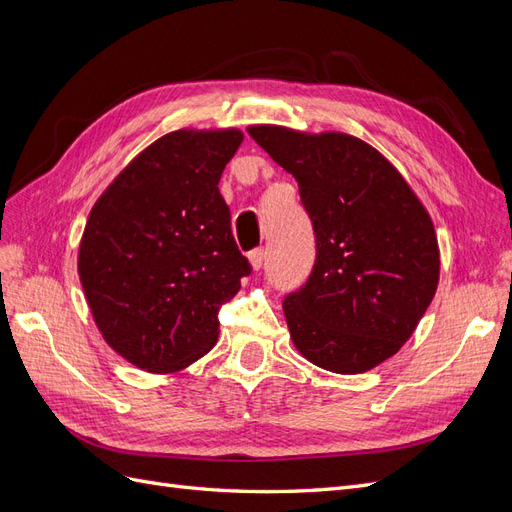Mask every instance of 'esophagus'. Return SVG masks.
Here are the masks:
<instances>
[{
    "instance_id": "obj_1",
    "label": "esophagus",
    "mask_w": 512,
    "mask_h": 512,
    "mask_svg": "<svg viewBox=\"0 0 512 512\" xmlns=\"http://www.w3.org/2000/svg\"><path fill=\"white\" fill-rule=\"evenodd\" d=\"M265 256H267V252H265V247H256V250H252L250 252V262H252V267L258 271L262 265H265Z\"/></svg>"
}]
</instances>
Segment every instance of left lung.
I'll use <instances>...</instances> for the list:
<instances>
[{"mask_svg":"<svg viewBox=\"0 0 512 512\" xmlns=\"http://www.w3.org/2000/svg\"><path fill=\"white\" fill-rule=\"evenodd\" d=\"M247 132L297 179L314 226V269L284 297L294 346L335 374L380 365L408 342L438 288L429 213L395 166L361 138L280 126Z\"/></svg>","mask_w":512,"mask_h":512,"instance_id":"8db88e82","label":"left lung"}]
</instances>
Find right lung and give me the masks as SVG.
I'll return each instance as SVG.
<instances>
[{
  "instance_id": "add662e5",
  "label": "right lung",
  "mask_w": 512,
  "mask_h": 512,
  "mask_svg": "<svg viewBox=\"0 0 512 512\" xmlns=\"http://www.w3.org/2000/svg\"><path fill=\"white\" fill-rule=\"evenodd\" d=\"M239 130L170 132L121 170L89 213L79 275L106 344L170 374L218 342V314L252 265L230 230L220 177Z\"/></svg>"
}]
</instances>
